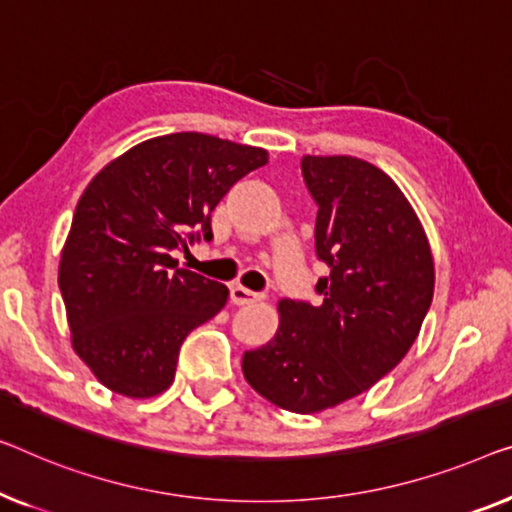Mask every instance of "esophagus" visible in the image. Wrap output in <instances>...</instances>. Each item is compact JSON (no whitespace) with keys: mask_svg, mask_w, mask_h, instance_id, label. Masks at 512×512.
I'll use <instances>...</instances> for the list:
<instances>
[{"mask_svg":"<svg viewBox=\"0 0 512 512\" xmlns=\"http://www.w3.org/2000/svg\"><path fill=\"white\" fill-rule=\"evenodd\" d=\"M230 299L234 305H248V303H255V301H262L264 294L259 292H250V289L241 287V285H234L230 289Z\"/></svg>","mask_w":512,"mask_h":512,"instance_id":"obj_1","label":"esophagus"}]
</instances>
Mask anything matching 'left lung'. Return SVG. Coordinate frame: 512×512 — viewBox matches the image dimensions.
Instances as JSON below:
<instances>
[{
    "label": "left lung",
    "instance_id": "left-lung-1",
    "mask_svg": "<svg viewBox=\"0 0 512 512\" xmlns=\"http://www.w3.org/2000/svg\"><path fill=\"white\" fill-rule=\"evenodd\" d=\"M317 202L315 250L329 266L319 303L282 299L273 340L243 354V377L294 414L352 400L414 345L430 310L434 262L423 225L395 181L352 156H303Z\"/></svg>",
    "mask_w": 512,
    "mask_h": 512
}]
</instances>
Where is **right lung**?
<instances>
[{"label":"right lung","instance_id":"1","mask_svg":"<svg viewBox=\"0 0 512 512\" xmlns=\"http://www.w3.org/2000/svg\"><path fill=\"white\" fill-rule=\"evenodd\" d=\"M266 163L259 147L172 133L91 179L61 250L59 289L75 354L110 391H167L186 335L225 308L227 287L177 269L172 250L211 241V211Z\"/></svg>","mask_w":512,"mask_h":512}]
</instances>
